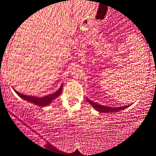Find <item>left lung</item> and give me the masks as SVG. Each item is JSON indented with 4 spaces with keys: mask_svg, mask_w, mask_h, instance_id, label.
Returning <instances> with one entry per match:
<instances>
[{
    "mask_svg": "<svg viewBox=\"0 0 156 156\" xmlns=\"http://www.w3.org/2000/svg\"><path fill=\"white\" fill-rule=\"evenodd\" d=\"M87 101H88L89 104L90 105H92V107H94V108L95 109L98 111L101 112V113H116V112L120 111V110H124L126 107H129L128 106H122V107H106V106L100 105V104H97V103L93 102V101H90V100L87 99Z\"/></svg>",
    "mask_w": 156,
    "mask_h": 156,
    "instance_id": "1",
    "label": "left lung"
}]
</instances>
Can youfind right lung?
Wrapping results in <instances>:
<instances>
[{
    "instance_id": "right-lung-1",
    "label": "right lung",
    "mask_w": 156,
    "mask_h": 156,
    "mask_svg": "<svg viewBox=\"0 0 156 156\" xmlns=\"http://www.w3.org/2000/svg\"><path fill=\"white\" fill-rule=\"evenodd\" d=\"M62 89V84L61 85L60 88L58 89L57 91H55V93L52 94L46 95V96L45 97H42V98H37V97L24 95V94H22L19 93V92L16 91V90H14L21 98L24 99L25 101H29V102L30 103H33V104L40 106V107H45V106H47L49 105V104H50L53 100H55V98H57L60 94H61Z\"/></svg>"
}]
</instances>
